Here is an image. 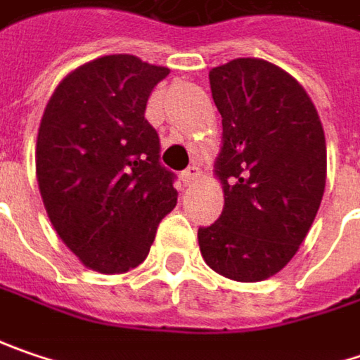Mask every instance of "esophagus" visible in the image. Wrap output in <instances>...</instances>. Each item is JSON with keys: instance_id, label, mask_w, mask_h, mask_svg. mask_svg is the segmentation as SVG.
Returning a JSON list of instances; mask_svg holds the SVG:
<instances>
[{"instance_id": "1", "label": "esophagus", "mask_w": 360, "mask_h": 360, "mask_svg": "<svg viewBox=\"0 0 360 360\" xmlns=\"http://www.w3.org/2000/svg\"><path fill=\"white\" fill-rule=\"evenodd\" d=\"M198 178H200V168H196V166H190L188 170L182 172V182H184L186 186L194 184Z\"/></svg>"}]
</instances>
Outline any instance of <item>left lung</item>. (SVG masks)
<instances>
[{
  "mask_svg": "<svg viewBox=\"0 0 360 360\" xmlns=\"http://www.w3.org/2000/svg\"><path fill=\"white\" fill-rule=\"evenodd\" d=\"M208 79L223 117L214 176L225 207L198 229L200 253L225 278L263 281L292 261L322 202V121L304 86L263 58H235Z\"/></svg>",
  "mask_w": 360,
  "mask_h": 360,
  "instance_id": "obj_1",
  "label": "left lung"
}]
</instances>
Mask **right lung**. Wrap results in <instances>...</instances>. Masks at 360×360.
Returning a JSON list of instances; mask_svg holds the SVG:
<instances>
[{
  "mask_svg": "<svg viewBox=\"0 0 360 360\" xmlns=\"http://www.w3.org/2000/svg\"><path fill=\"white\" fill-rule=\"evenodd\" d=\"M170 68L109 54L68 72L48 101L36 139V178L48 219L84 267L125 274L148 257L176 207L174 174L146 119Z\"/></svg>",
  "mask_w": 360,
  "mask_h": 360,
  "instance_id": "right-lung-1",
  "label": "right lung"
}]
</instances>
